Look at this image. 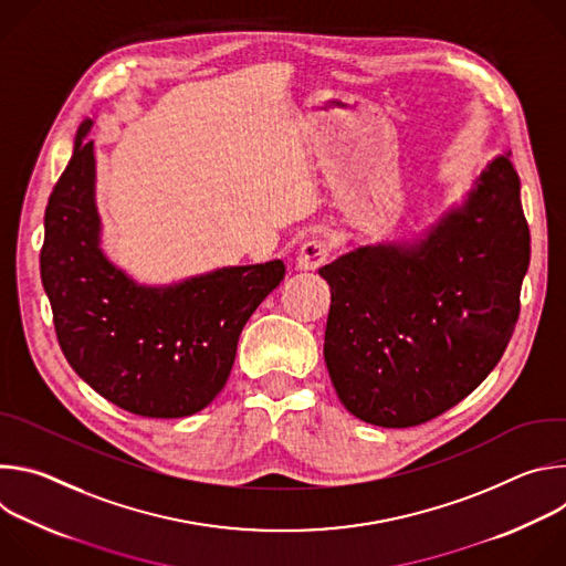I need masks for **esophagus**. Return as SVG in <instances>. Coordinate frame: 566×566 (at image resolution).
Here are the masks:
<instances>
[{
    "instance_id": "34e87169",
    "label": "esophagus",
    "mask_w": 566,
    "mask_h": 566,
    "mask_svg": "<svg viewBox=\"0 0 566 566\" xmlns=\"http://www.w3.org/2000/svg\"><path fill=\"white\" fill-rule=\"evenodd\" d=\"M329 258V244L322 239H311L300 249L295 266L300 271H317Z\"/></svg>"
}]
</instances>
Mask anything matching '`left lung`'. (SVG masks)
Listing matches in <instances>:
<instances>
[{"mask_svg":"<svg viewBox=\"0 0 566 566\" xmlns=\"http://www.w3.org/2000/svg\"><path fill=\"white\" fill-rule=\"evenodd\" d=\"M511 154L412 239L356 247L319 275L332 289L325 363L343 406L380 428L454 408L506 352L531 262Z\"/></svg>","mask_w":566,"mask_h":566,"instance_id":"1","label":"left lung"}]
</instances>
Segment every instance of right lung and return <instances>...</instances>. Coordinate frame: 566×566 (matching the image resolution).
I'll use <instances>...</instances> for the list:
<instances>
[{
  "mask_svg": "<svg viewBox=\"0 0 566 566\" xmlns=\"http://www.w3.org/2000/svg\"><path fill=\"white\" fill-rule=\"evenodd\" d=\"M92 118L44 212L42 284L73 371L114 406L149 419L203 410L223 389L241 329L284 280V262L223 266L138 284L103 251Z\"/></svg>",
  "mask_w": 566,
  "mask_h": 566,
  "instance_id": "obj_1",
  "label": "right lung"
}]
</instances>
